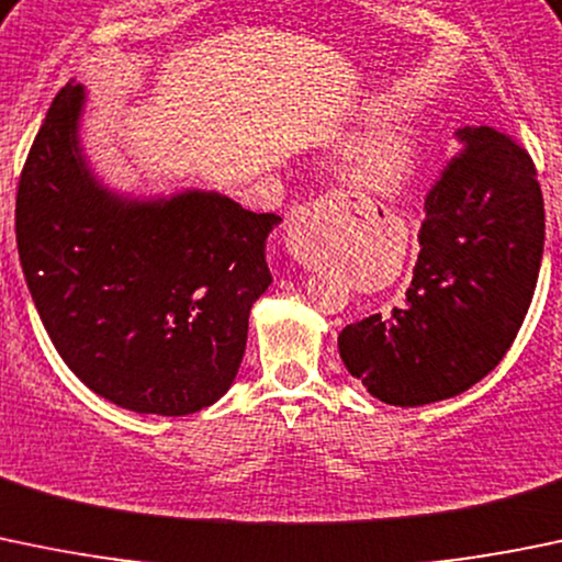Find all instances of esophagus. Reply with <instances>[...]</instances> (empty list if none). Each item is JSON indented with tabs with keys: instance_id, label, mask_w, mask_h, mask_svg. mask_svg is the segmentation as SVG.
Masks as SVG:
<instances>
[{
	"instance_id": "1",
	"label": "esophagus",
	"mask_w": 562,
	"mask_h": 562,
	"mask_svg": "<svg viewBox=\"0 0 562 562\" xmlns=\"http://www.w3.org/2000/svg\"><path fill=\"white\" fill-rule=\"evenodd\" d=\"M333 200L294 205L286 218V243L292 257L303 268H319L329 257V218H333Z\"/></svg>"
}]
</instances>
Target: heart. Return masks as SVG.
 Returning <instances> with one entry per match:
<instances>
[{"instance_id": "1", "label": "heart", "mask_w": 562, "mask_h": 562, "mask_svg": "<svg viewBox=\"0 0 562 562\" xmlns=\"http://www.w3.org/2000/svg\"><path fill=\"white\" fill-rule=\"evenodd\" d=\"M408 156L411 143L401 126L381 132L360 156V176L366 181H390L406 170Z\"/></svg>"}]
</instances>
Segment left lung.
I'll return each mask as SVG.
<instances>
[{
    "instance_id": "8db88e82",
    "label": "left lung",
    "mask_w": 562,
    "mask_h": 562,
    "mask_svg": "<svg viewBox=\"0 0 562 562\" xmlns=\"http://www.w3.org/2000/svg\"><path fill=\"white\" fill-rule=\"evenodd\" d=\"M425 196L419 257L390 314L346 324L340 360L390 406L460 395L506 357L533 300L543 196L530 154L506 132L465 126Z\"/></svg>"
}]
</instances>
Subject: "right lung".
<instances>
[{
	"label": "right lung",
	"mask_w": 562,
	"mask_h": 562,
	"mask_svg": "<svg viewBox=\"0 0 562 562\" xmlns=\"http://www.w3.org/2000/svg\"><path fill=\"white\" fill-rule=\"evenodd\" d=\"M80 108L83 86H65L23 161L15 240L26 286L89 390L137 414H194L238 373L281 216L216 192L110 194L80 156Z\"/></svg>",
	"instance_id": "1"
}]
</instances>
